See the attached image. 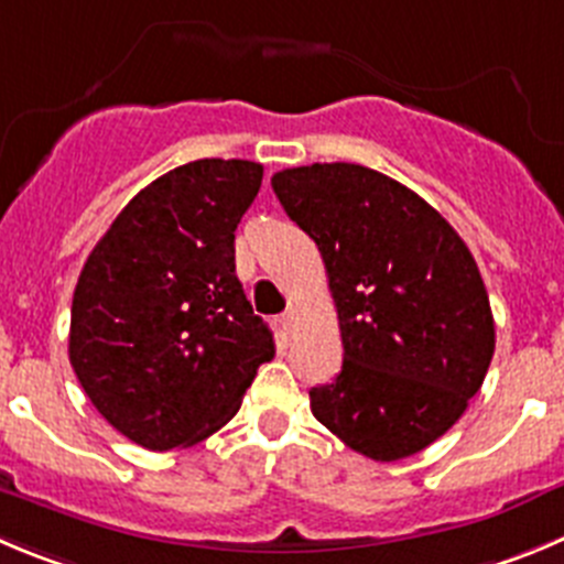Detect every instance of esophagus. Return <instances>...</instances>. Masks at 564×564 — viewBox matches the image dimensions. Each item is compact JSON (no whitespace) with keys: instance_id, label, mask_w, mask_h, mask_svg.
I'll use <instances>...</instances> for the list:
<instances>
[{"instance_id":"obj_1","label":"esophagus","mask_w":564,"mask_h":564,"mask_svg":"<svg viewBox=\"0 0 564 564\" xmlns=\"http://www.w3.org/2000/svg\"><path fill=\"white\" fill-rule=\"evenodd\" d=\"M281 325L286 330H292L297 325V306H286V312L281 314Z\"/></svg>"}]
</instances>
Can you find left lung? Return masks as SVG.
<instances>
[{
    "label": "left lung",
    "mask_w": 564,
    "mask_h": 564,
    "mask_svg": "<svg viewBox=\"0 0 564 564\" xmlns=\"http://www.w3.org/2000/svg\"><path fill=\"white\" fill-rule=\"evenodd\" d=\"M292 223L323 252L345 356L312 412L347 448L398 462L465 414L496 354L476 258L436 208L359 163L272 175Z\"/></svg>",
    "instance_id": "left-lung-1"
}]
</instances>
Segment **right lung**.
Listing matches in <instances>:
<instances>
[{"label":"right lung","instance_id":"obj_1","mask_svg":"<svg viewBox=\"0 0 564 564\" xmlns=\"http://www.w3.org/2000/svg\"><path fill=\"white\" fill-rule=\"evenodd\" d=\"M264 166L203 158L141 188L83 264L68 361L97 412L147 451L223 429L275 356L236 278V228Z\"/></svg>","mask_w":564,"mask_h":564}]
</instances>
